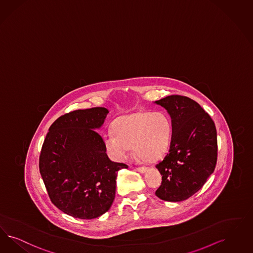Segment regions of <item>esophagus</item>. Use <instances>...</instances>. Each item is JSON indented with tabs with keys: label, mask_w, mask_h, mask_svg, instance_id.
Returning a JSON list of instances; mask_svg holds the SVG:
<instances>
[{
	"label": "esophagus",
	"mask_w": 253,
	"mask_h": 253,
	"mask_svg": "<svg viewBox=\"0 0 253 253\" xmlns=\"http://www.w3.org/2000/svg\"><path fill=\"white\" fill-rule=\"evenodd\" d=\"M136 170L141 174H145L148 171V168H146V167H138V168H136Z\"/></svg>",
	"instance_id": "1"
}]
</instances>
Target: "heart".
I'll return each mask as SVG.
<instances>
[{
	"instance_id": "b5f03b06",
	"label": "heart",
	"mask_w": 253,
	"mask_h": 253,
	"mask_svg": "<svg viewBox=\"0 0 253 253\" xmlns=\"http://www.w3.org/2000/svg\"><path fill=\"white\" fill-rule=\"evenodd\" d=\"M171 130V122L166 114L137 112L120 118L115 122L114 133L103 135V143L108 156L116 162H123L132 146L136 155L152 163L166 154Z\"/></svg>"
}]
</instances>
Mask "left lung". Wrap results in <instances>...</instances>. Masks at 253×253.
Segmentation results:
<instances>
[{
    "label": "left lung",
    "instance_id": "obj_1",
    "mask_svg": "<svg viewBox=\"0 0 253 253\" xmlns=\"http://www.w3.org/2000/svg\"><path fill=\"white\" fill-rule=\"evenodd\" d=\"M171 118L169 152L156 168L163 175L155 194L168 202H181L198 192L215 170L218 144L215 124L192 99L167 96L154 102Z\"/></svg>",
    "mask_w": 253,
    "mask_h": 253
}]
</instances>
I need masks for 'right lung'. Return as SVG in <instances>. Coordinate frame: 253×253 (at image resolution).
<instances>
[{
  "label": "right lung",
  "instance_id": "1",
  "mask_svg": "<svg viewBox=\"0 0 253 253\" xmlns=\"http://www.w3.org/2000/svg\"><path fill=\"white\" fill-rule=\"evenodd\" d=\"M108 109L76 110L53 122L42 147L39 169L49 198L63 213L81 219L96 218L112 206L118 171L97 132Z\"/></svg>",
  "mask_w": 253,
  "mask_h": 253
}]
</instances>
